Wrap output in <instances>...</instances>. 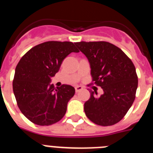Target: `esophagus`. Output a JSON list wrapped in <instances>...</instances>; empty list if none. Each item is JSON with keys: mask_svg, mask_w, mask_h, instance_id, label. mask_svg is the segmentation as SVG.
<instances>
[{"mask_svg": "<svg viewBox=\"0 0 153 153\" xmlns=\"http://www.w3.org/2000/svg\"><path fill=\"white\" fill-rule=\"evenodd\" d=\"M82 90H83V87H82V86H76L75 87L76 93H79V92H80Z\"/></svg>", "mask_w": 153, "mask_h": 153, "instance_id": "obj_1", "label": "esophagus"}]
</instances>
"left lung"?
Instances as JSON below:
<instances>
[{
	"mask_svg": "<svg viewBox=\"0 0 153 153\" xmlns=\"http://www.w3.org/2000/svg\"><path fill=\"white\" fill-rule=\"evenodd\" d=\"M75 45L87 57L93 82L103 94L90 91L84 112L97 125L107 126L122 120L136 98L138 76L132 60L122 50L106 41L76 42Z\"/></svg>",
	"mask_w": 153,
	"mask_h": 153,
	"instance_id": "obj_1",
	"label": "left lung"
}]
</instances>
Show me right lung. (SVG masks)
<instances>
[{"instance_id": "1", "label": "right lung", "mask_w": 153, "mask_h": 153, "mask_svg": "<svg viewBox=\"0 0 153 153\" xmlns=\"http://www.w3.org/2000/svg\"><path fill=\"white\" fill-rule=\"evenodd\" d=\"M72 52H79L72 42H44L32 47L17 63L13 91L19 109L30 122L50 126L64 117L75 89L67 84L55 89L50 83Z\"/></svg>"}]
</instances>
